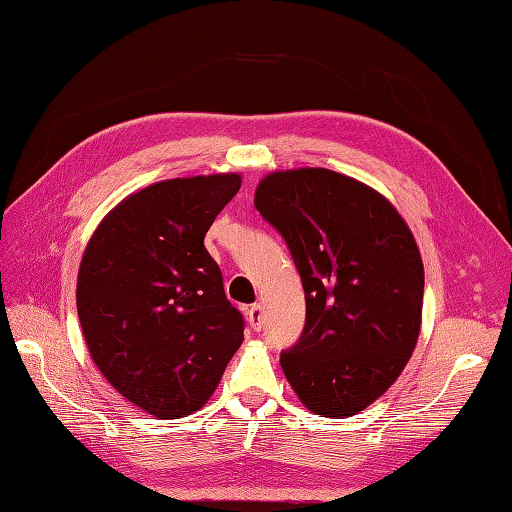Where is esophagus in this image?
<instances>
[{"label": "esophagus", "instance_id": "34e87169", "mask_svg": "<svg viewBox=\"0 0 512 512\" xmlns=\"http://www.w3.org/2000/svg\"><path fill=\"white\" fill-rule=\"evenodd\" d=\"M246 318H248V323H251V327H253L255 331H259V329H261V305L255 303V305L248 307Z\"/></svg>", "mask_w": 512, "mask_h": 512}]
</instances>
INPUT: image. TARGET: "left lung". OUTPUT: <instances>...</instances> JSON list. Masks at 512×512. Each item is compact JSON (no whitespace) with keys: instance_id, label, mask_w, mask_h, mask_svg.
<instances>
[{"instance_id":"left-lung-1","label":"left lung","mask_w":512,"mask_h":512,"mask_svg":"<svg viewBox=\"0 0 512 512\" xmlns=\"http://www.w3.org/2000/svg\"><path fill=\"white\" fill-rule=\"evenodd\" d=\"M255 207L305 290V327L281 353L283 373L312 412L353 417L395 384L419 340V246L382 194L325 168L268 174Z\"/></svg>"}]
</instances>
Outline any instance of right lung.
<instances>
[{"label": "right lung", "instance_id": "right-lung-1", "mask_svg": "<svg viewBox=\"0 0 512 512\" xmlns=\"http://www.w3.org/2000/svg\"><path fill=\"white\" fill-rule=\"evenodd\" d=\"M240 174L170 178L124 198L80 261L76 305L109 384L159 419L200 410L244 340L205 235Z\"/></svg>", "mask_w": 512, "mask_h": 512}]
</instances>
